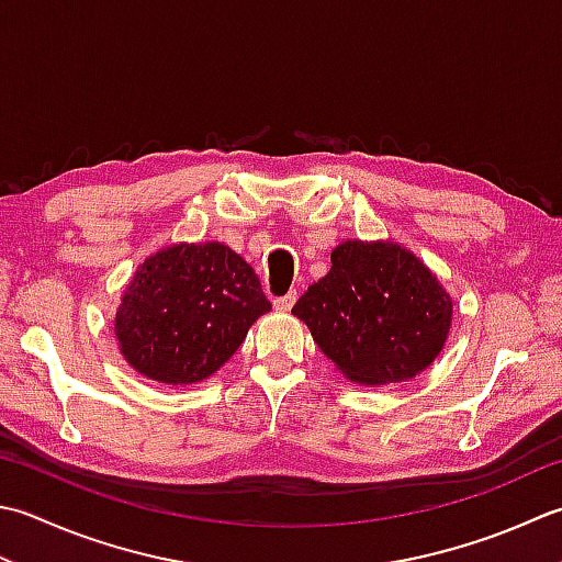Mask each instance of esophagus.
<instances>
[{
  "instance_id": "obj_1",
  "label": "esophagus",
  "mask_w": 562,
  "mask_h": 562,
  "mask_svg": "<svg viewBox=\"0 0 562 562\" xmlns=\"http://www.w3.org/2000/svg\"><path fill=\"white\" fill-rule=\"evenodd\" d=\"M294 302H296V290L278 296V300H274V310H278V312H290L292 306H294Z\"/></svg>"
}]
</instances>
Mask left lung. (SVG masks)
Here are the masks:
<instances>
[{"label":"left lung","instance_id":"8db88e82","mask_svg":"<svg viewBox=\"0 0 562 562\" xmlns=\"http://www.w3.org/2000/svg\"><path fill=\"white\" fill-rule=\"evenodd\" d=\"M292 314L350 380L390 384L416 378L441 353L453 302L409 250L346 240Z\"/></svg>","mask_w":562,"mask_h":562}]
</instances>
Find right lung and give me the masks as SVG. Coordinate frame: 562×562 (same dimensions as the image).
<instances>
[{
  "label": "right lung",
  "mask_w": 562,
  "mask_h": 562,
  "mask_svg": "<svg viewBox=\"0 0 562 562\" xmlns=\"http://www.w3.org/2000/svg\"><path fill=\"white\" fill-rule=\"evenodd\" d=\"M266 312L268 296L244 258L222 244H180L143 262L114 328L140 375L192 384L222 368Z\"/></svg>",
  "instance_id": "add662e5"
}]
</instances>
